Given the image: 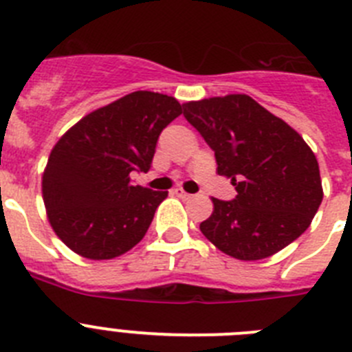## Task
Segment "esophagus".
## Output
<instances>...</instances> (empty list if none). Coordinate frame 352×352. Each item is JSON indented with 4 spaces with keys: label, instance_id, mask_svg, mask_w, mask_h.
<instances>
[{
    "label": "esophagus",
    "instance_id": "34e87169",
    "mask_svg": "<svg viewBox=\"0 0 352 352\" xmlns=\"http://www.w3.org/2000/svg\"><path fill=\"white\" fill-rule=\"evenodd\" d=\"M173 194H176V195H178V197H182V199H190L192 197V194L185 192V190H183V188H174Z\"/></svg>",
    "mask_w": 352,
    "mask_h": 352
}]
</instances>
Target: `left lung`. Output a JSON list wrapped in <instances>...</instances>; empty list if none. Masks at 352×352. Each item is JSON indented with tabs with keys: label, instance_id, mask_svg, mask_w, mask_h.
<instances>
[{
	"label": "left lung",
	"instance_id": "8db88e82",
	"mask_svg": "<svg viewBox=\"0 0 352 352\" xmlns=\"http://www.w3.org/2000/svg\"><path fill=\"white\" fill-rule=\"evenodd\" d=\"M183 116L231 178L232 201L213 199L201 232L227 256L270 257L300 238L322 201L319 164L300 133L248 95L183 104Z\"/></svg>",
	"mask_w": 352,
	"mask_h": 352
}]
</instances>
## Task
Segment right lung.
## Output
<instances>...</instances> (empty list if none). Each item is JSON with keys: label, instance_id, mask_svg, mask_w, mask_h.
I'll list each match as a JSON object with an SVG mask.
<instances>
[{"label": "right lung", "instance_id": "right-lung-1", "mask_svg": "<svg viewBox=\"0 0 352 352\" xmlns=\"http://www.w3.org/2000/svg\"><path fill=\"white\" fill-rule=\"evenodd\" d=\"M176 98L133 91L96 109L52 148L42 178L52 229L86 259H113L144 238L167 192L133 185L146 173L162 130L182 114Z\"/></svg>", "mask_w": 352, "mask_h": 352}]
</instances>
